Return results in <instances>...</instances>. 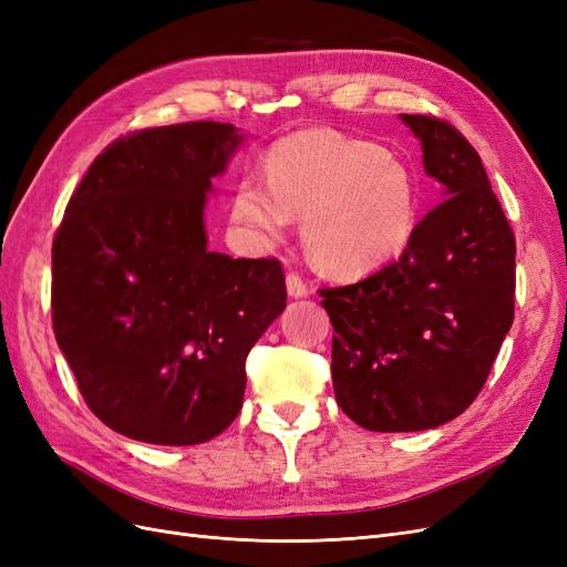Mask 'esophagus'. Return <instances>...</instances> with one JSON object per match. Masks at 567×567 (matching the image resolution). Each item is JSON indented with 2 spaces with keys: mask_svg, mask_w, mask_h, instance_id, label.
<instances>
[{
  "mask_svg": "<svg viewBox=\"0 0 567 567\" xmlns=\"http://www.w3.org/2000/svg\"><path fill=\"white\" fill-rule=\"evenodd\" d=\"M286 288H288V296H290V298H305V296H310V286H307V281L300 277V274H296V271H288Z\"/></svg>",
  "mask_w": 567,
  "mask_h": 567,
  "instance_id": "34e87169",
  "label": "esophagus"
}]
</instances>
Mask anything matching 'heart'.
<instances>
[{"instance_id":"obj_1","label":"heart","mask_w":567,"mask_h":567,"mask_svg":"<svg viewBox=\"0 0 567 567\" xmlns=\"http://www.w3.org/2000/svg\"><path fill=\"white\" fill-rule=\"evenodd\" d=\"M234 219L279 241L302 217L312 260L336 277H362L398 257L416 227V192L394 153L336 130H307L267 153L265 179L234 188Z\"/></svg>"}]
</instances>
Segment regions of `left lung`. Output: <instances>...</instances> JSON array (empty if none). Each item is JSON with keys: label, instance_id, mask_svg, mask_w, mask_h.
Returning <instances> with one entry per match:
<instances>
[{"label": "left lung", "instance_id": "obj_1", "mask_svg": "<svg viewBox=\"0 0 567 567\" xmlns=\"http://www.w3.org/2000/svg\"><path fill=\"white\" fill-rule=\"evenodd\" d=\"M444 198L398 260L321 288L333 323L340 409L367 431H425L456 419L483 390L513 323L516 236L477 151L447 120L400 115Z\"/></svg>", "mask_w": 567, "mask_h": 567}]
</instances>
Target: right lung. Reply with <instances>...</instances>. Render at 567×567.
<instances>
[{
	"instance_id": "add662e5",
	"label": "right lung",
	"mask_w": 567,
	"mask_h": 567,
	"mask_svg": "<svg viewBox=\"0 0 567 567\" xmlns=\"http://www.w3.org/2000/svg\"><path fill=\"white\" fill-rule=\"evenodd\" d=\"M229 123L136 130L99 153L51 246V321L84 402L115 433L200 444L227 431L246 357L286 307L277 257L210 252V179Z\"/></svg>"
}]
</instances>
